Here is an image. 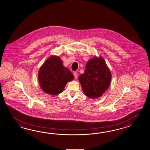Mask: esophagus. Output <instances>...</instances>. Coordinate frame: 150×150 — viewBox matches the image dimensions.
Returning a JSON list of instances; mask_svg holds the SVG:
<instances>
[{
  "mask_svg": "<svg viewBox=\"0 0 150 150\" xmlns=\"http://www.w3.org/2000/svg\"><path fill=\"white\" fill-rule=\"evenodd\" d=\"M74 78H75L76 79V78H77V76H78V74H77V73L76 72H74Z\"/></svg>",
  "mask_w": 150,
  "mask_h": 150,
  "instance_id": "obj_1",
  "label": "esophagus"
}]
</instances>
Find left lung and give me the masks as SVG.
Wrapping results in <instances>:
<instances>
[{
	"label": "left lung",
	"instance_id": "1",
	"mask_svg": "<svg viewBox=\"0 0 150 150\" xmlns=\"http://www.w3.org/2000/svg\"><path fill=\"white\" fill-rule=\"evenodd\" d=\"M83 94L92 99L101 96L108 88L112 74L101 56L89 59L84 73L78 77Z\"/></svg>",
	"mask_w": 150,
	"mask_h": 150
}]
</instances>
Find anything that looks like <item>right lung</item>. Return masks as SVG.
I'll use <instances>...</instances> for the list:
<instances>
[{
    "label": "right lung",
    "mask_w": 150,
    "mask_h": 150,
    "mask_svg": "<svg viewBox=\"0 0 150 150\" xmlns=\"http://www.w3.org/2000/svg\"><path fill=\"white\" fill-rule=\"evenodd\" d=\"M74 79L69 69L65 67L58 56L52 55L39 69L38 81L44 92L55 96L63 92L65 86Z\"/></svg>",
    "instance_id": "1"
}]
</instances>
